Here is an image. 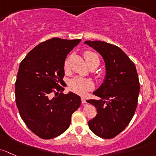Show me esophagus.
Wrapping results in <instances>:
<instances>
[{
  "mask_svg": "<svg viewBox=\"0 0 156 156\" xmlns=\"http://www.w3.org/2000/svg\"><path fill=\"white\" fill-rule=\"evenodd\" d=\"M81 100H82V104H86V101L85 100V98H83V97H82Z\"/></svg>",
  "mask_w": 156,
  "mask_h": 156,
  "instance_id": "34e87169",
  "label": "esophagus"
}]
</instances>
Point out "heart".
Instances as JSON below:
<instances>
[{"mask_svg":"<svg viewBox=\"0 0 156 156\" xmlns=\"http://www.w3.org/2000/svg\"><path fill=\"white\" fill-rule=\"evenodd\" d=\"M84 56L87 64L91 62H97L99 64L98 55L96 53H94V52L87 51V52H85ZM64 69H65V72H67L69 70V69H70V58H67L66 60L65 61ZM68 86L70 91H73V92L79 94H85L89 90L92 89L93 83L89 80L80 77V76H76V77L72 79L69 82Z\"/></svg>","mask_w":156,"mask_h":156,"instance_id":"heart-1","label":"heart"}]
</instances>
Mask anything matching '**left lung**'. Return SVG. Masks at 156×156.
Listing matches in <instances>:
<instances>
[{
  "instance_id": "obj_1",
  "label": "left lung",
  "mask_w": 156,
  "mask_h": 156,
  "mask_svg": "<svg viewBox=\"0 0 156 156\" xmlns=\"http://www.w3.org/2000/svg\"><path fill=\"white\" fill-rule=\"evenodd\" d=\"M84 43L102 56L106 68L103 83L93 92L99 99L87 101L97 110L88 124L94 134L110 139L128 126L135 113L140 92L137 72L134 62L118 46L97 41Z\"/></svg>"
}]
</instances>
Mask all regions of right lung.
Masks as SVG:
<instances>
[{
  "label": "right lung",
  "mask_w": 156,
  "mask_h": 156,
  "mask_svg": "<svg viewBox=\"0 0 156 156\" xmlns=\"http://www.w3.org/2000/svg\"><path fill=\"white\" fill-rule=\"evenodd\" d=\"M81 40L52 38L38 44L20 63L15 84L16 103L28 128L38 137L52 139L65 132L81 98L62 92L64 64ZM54 92L56 96L52 97Z\"/></svg>",
  "instance_id": "add662e5"
}]
</instances>
